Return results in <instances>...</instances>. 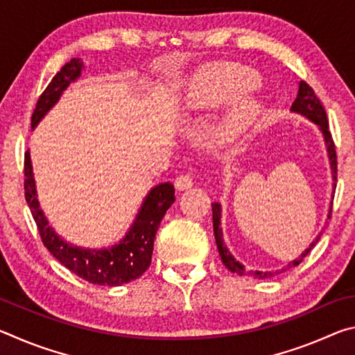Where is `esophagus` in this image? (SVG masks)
Instances as JSON below:
<instances>
[{
  "label": "esophagus",
  "mask_w": 355,
  "mask_h": 355,
  "mask_svg": "<svg viewBox=\"0 0 355 355\" xmlns=\"http://www.w3.org/2000/svg\"><path fill=\"white\" fill-rule=\"evenodd\" d=\"M192 184H194V182H192L191 173H186V175H180V177H177V180H175V188H177L178 191L189 189Z\"/></svg>",
  "instance_id": "esophagus-1"
}]
</instances>
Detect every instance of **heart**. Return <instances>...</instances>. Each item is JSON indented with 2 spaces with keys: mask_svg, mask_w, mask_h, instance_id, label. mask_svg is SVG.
Returning <instances> with one entry per match:
<instances>
[{
  "mask_svg": "<svg viewBox=\"0 0 355 355\" xmlns=\"http://www.w3.org/2000/svg\"><path fill=\"white\" fill-rule=\"evenodd\" d=\"M258 84L255 73L244 69H228L216 75L200 78L186 94V107L191 111L209 110L227 103ZM263 111L261 101L255 97H241L230 106L219 125L224 141H235L254 127Z\"/></svg>",
  "mask_w": 355,
  "mask_h": 355,
  "instance_id": "b5f03b06",
  "label": "heart"
}]
</instances>
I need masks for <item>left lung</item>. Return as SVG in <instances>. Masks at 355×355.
<instances>
[{
	"instance_id": "1",
	"label": "left lung",
	"mask_w": 355,
	"mask_h": 355,
	"mask_svg": "<svg viewBox=\"0 0 355 355\" xmlns=\"http://www.w3.org/2000/svg\"><path fill=\"white\" fill-rule=\"evenodd\" d=\"M291 112L300 114V116L309 119L310 122H313L315 125H318V128H320V131L322 133L324 144H326V148H327V156H329V163H330V171H332L334 189H335V186H336L335 184V182H336V153H335V144L332 141V135H330V131H329L327 116H326V111H324V106L320 101V98L316 97L313 89H311L305 81L299 83L297 97H296V100H294V103L291 105ZM211 207H213V230H214L216 245H218L220 260H222V263L225 264V268L228 269V271L236 272L239 275H252V277H255V279H268V277H272V275H277L280 272L286 271V269H291L294 266H297V264L310 254V250L315 248L318 239H320V236H321V233H320V235H318L313 239V241H311L309 248L305 249L302 254H300L296 258V260L290 261L285 268L279 269V271H266V272H263V271H248V269L244 268V264L239 263L236 258L230 254V250H228L227 245L224 244V238H222V228H220V213H222L220 203L214 202V203H211ZM330 213H332V207H330V211L327 214V218H330Z\"/></svg>"
}]
</instances>
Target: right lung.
Wrapping results in <instances>:
<instances>
[{
  "label": "right lung",
  "instance_id": "obj_1",
  "mask_svg": "<svg viewBox=\"0 0 355 355\" xmlns=\"http://www.w3.org/2000/svg\"><path fill=\"white\" fill-rule=\"evenodd\" d=\"M83 69L84 64L81 59L73 58L58 71L37 100L31 117L33 130L58 103L70 83H75L81 76ZM25 197L37 224L42 243L59 263H62L78 277L87 280L89 284L120 286L136 280L147 271L152 261L156 232L166 211L175 202V189L169 182L159 183L150 189L130 230L117 244L106 249H91L70 244L48 224V219L37 200L29 150L25 153Z\"/></svg>",
  "mask_w": 355,
  "mask_h": 355
}]
</instances>
